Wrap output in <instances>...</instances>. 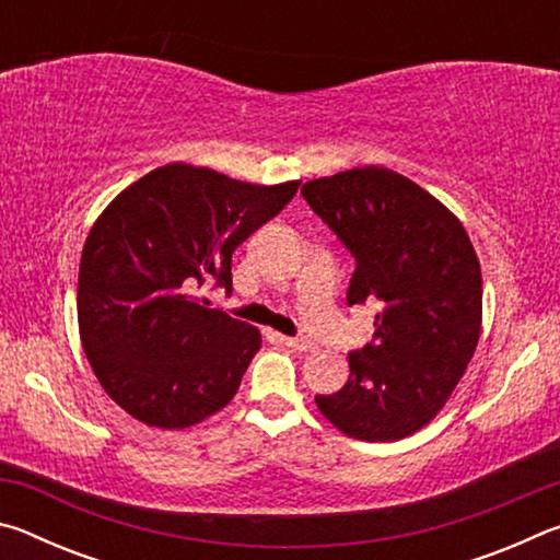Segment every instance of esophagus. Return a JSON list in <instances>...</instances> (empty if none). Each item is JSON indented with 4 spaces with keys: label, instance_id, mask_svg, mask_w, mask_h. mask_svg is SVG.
I'll return each mask as SVG.
<instances>
[{
    "label": "esophagus",
    "instance_id": "34e87169",
    "mask_svg": "<svg viewBox=\"0 0 560 560\" xmlns=\"http://www.w3.org/2000/svg\"><path fill=\"white\" fill-rule=\"evenodd\" d=\"M279 340L281 343H287L289 348H293V350H299V353H311V350H316V346L311 343V340H306V338H291V336H279Z\"/></svg>",
    "mask_w": 560,
    "mask_h": 560
}]
</instances>
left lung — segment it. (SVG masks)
I'll return each mask as SVG.
<instances>
[{"label":"left lung","instance_id":"1","mask_svg":"<svg viewBox=\"0 0 560 560\" xmlns=\"http://www.w3.org/2000/svg\"><path fill=\"white\" fill-rule=\"evenodd\" d=\"M355 257L348 303H373V343L350 377L316 395L320 415L363 442H395L434 420L481 334V269L462 222L428 189L381 165L301 187Z\"/></svg>","mask_w":560,"mask_h":560}]
</instances>
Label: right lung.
I'll use <instances>...</instances> for the list:
<instances>
[{
	"label": "right lung",
	"mask_w": 560,
	"mask_h": 560,
	"mask_svg": "<svg viewBox=\"0 0 560 560\" xmlns=\"http://www.w3.org/2000/svg\"><path fill=\"white\" fill-rule=\"evenodd\" d=\"M301 179L252 185L170 163L101 212L79 267V334L106 395L148 428L185 430L240 390L261 334L195 296L232 291V254Z\"/></svg>",
	"instance_id": "obj_1"
}]
</instances>
